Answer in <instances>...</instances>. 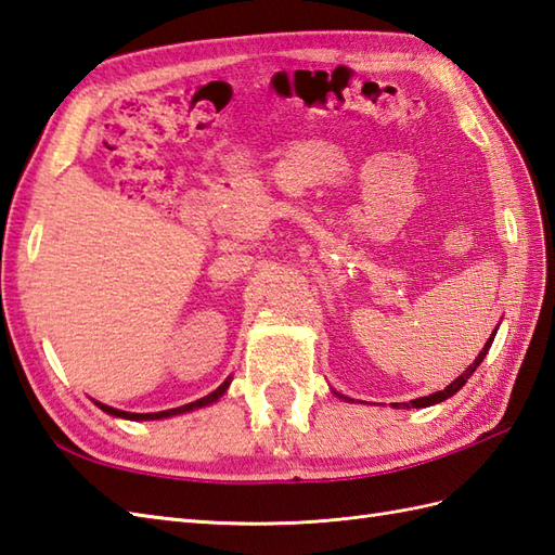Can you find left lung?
<instances>
[{
    "mask_svg": "<svg viewBox=\"0 0 555 555\" xmlns=\"http://www.w3.org/2000/svg\"><path fill=\"white\" fill-rule=\"evenodd\" d=\"M494 334H496V330H494ZM494 334L490 336L488 339V344L482 346V350L478 353V358L473 360V364H468V367L464 370V374H459L456 379L444 388V390H436V393H430V396H426V398H416V400H410V402H393V408L396 410H400V408H430V404H438V402H442V400H448V398H452L459 388H464V384L470 379L473 376V372H476L478 367H480V362L485 360V356H488V350H490V346H492V341H494ZM334 396H339V398H344L341 393H336V390H332ZM344 400H350V398H344Z\"/></svg>",
    "mask_w": 555,
    "mask_h": 555,
    "instance_id": "left-lung-1",
    "label": "left lung"
}]
</instances>
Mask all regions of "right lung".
I'll return each instance as SVG.
<instances>
[{
    "label": "right lung",
    "instance_id": "1",
    "mask_svg": "<svg viewBox=\"0 0 555 555\" xmlns=\"http://www.w3.org/2000/svg\"><path fill=\"white\" fill-rule=\"evenodd\" d=\"M231 382H233V376H228V379L216 388V390H211L209 396H205V398H199V400H195V402H188V404H181V408H173V410H165V412H151V414H137V412H125V410H115V408H111V404H103V402H99V400H93V404H96V408H101L105 414H111V416H117V418H129V422H155V418H169V416H179V414H185V412H193V410H199V408H207V404H214L216 400L219 398H223V393L228 390V386H231Z\"/></svg>",
    "mask_w": 555,
    "mask_h": 555
}]
</instances>
